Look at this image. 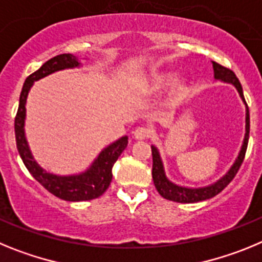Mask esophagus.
Masks as SVG:
<instances>
[{
  "instance_id": "esophagus-1",
  "label": "esophagus",
  "mask_w": 262,
  "mask_h": 262,
  "mask_svg": "<svg viewBox=\"0 0 262 262\" xmlns=\"http://www.w3.org/2000/svg\"><path fill=\"white\" fill-rule=\"evenodd\" d=\"M151 136V129L147 128V127H138L134 133V138L138 139V140H144Z\"/></svg>"
}]
</instances>
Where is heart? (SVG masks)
<instances>
[{
	"instance_id": "1",
	"label": "heart",
	"mask_w": 262,
	"mask_h": 262,
	"mask_svg": "<svg viewBox=\"0 0 262 262\" xmlns=\"http://www.w3.org/2000/svg\"><path fill=\"white\" fill-rule=\"evenodd\" d=\"M172 80V75L170 73H156V75L152 77L151 82L148 85V89L151 92H156V90L163 89L166 84H169ZM189 93V84L187 82H178L173 86L172 90V99L173 102H180Z\"/></svg>"
}]
</instances>
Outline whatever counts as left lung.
I'll return each instance as SVG.
<instances>
[{
  "label": "left lung",
  "mask_w": 262,
  "mask_h": 262,
  "mask_svg": "<svg viewBox=\"0 0 262 262\" xmlns=\"http://www.w3.org/2000/svg\"><path fill=\"white\" fill-rule=\"evenodd\" d=\"M212 67H214V75L216 80L224 81V82H230L233 86L237 89L240 97L243 98L244 103L245 98L244 94H243V88L240 84L239 78L236 77V75L233 73L231 69L226 68V67L217 64V62L212 61ZM248 139H249V108L247 106V117H245V138L244 143H243L242 151H240L239 156L236 159L235 164L232 165V168L228 170L226 176L223 178H221L219 181L215 182V184L210 185V186L206 187H200V189H189V187H182L174 185L173 182H170L166 178L165 173H164V166L161 163V159H160L159 151H157L156 147L152 148V160H154V164H152V178H154V184L156 186V190L159 191V194L163 198L169 201H173V202H180V203H194L200 202V201H206L210 200L212 196L217 195L223 190L227 185L232 181L235 176L239 172L240 166H242L243 161H244L245 152H247V147H248Z\"/></svg>",
  "instance_id": "8db88e82"
}]
</instances>
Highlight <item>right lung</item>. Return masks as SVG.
<instances>
[{
	"label": "right lung",
	"instance_id": "1",
	"mask_svg": "<svg viewBox=\"0 0 262 262\" xmlns=\"http://www.w3.org/2000/svg\"><path fill=\"white\" fill-rule=\"evenodd\" d=\"M78 64L80 62L77 61L76 56H73L71 53H61V55H57V56L46 61L38 71L31 73L23 84L19 97V106H18L17 115H15V120H14L18 152H19L20 159H22L23 164L30 172V174L35 178L46 190H48L60 200L69 201V202L90 201L102 195L107 190L111 178H113V173H111L113 165L128 144L127 136L120 138L119 140L108 145L99 154L93 165L90 166L86 172L81 173L78 176L60 177V176L51 174V173L43 170L34 161L29 147H27L25 131H23L25 117H26V98L30 88L32 86V82L39 80V78L46 77V76L60 71V69L78 67Z\"/></svg>",
	"mask_w": 262,
	"mask_h": 262
}]
</instances>
